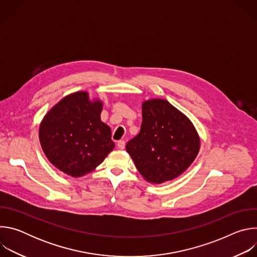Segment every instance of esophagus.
Instances as JSON below:
<instances>
[{
    "mask_svg": "<svg viewBox=\"0 0 257 257\" xmlns=\"http://www.w3.org/2000/svg\"><path fill=\"white\" fill-rule=\"evenodd\" d=\"M117 146H118V149L124 150V149H125V141H124V140H119V141L117 142Z\"/></svg>",
    "mask_w": 257,
    "mask_h": 257,
    "instance_id": "34e87169",
    "label": "esophagus"
}]
</instances>
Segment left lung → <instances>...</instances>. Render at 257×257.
Here are the masks:
<instances>
[{"label": "left lung", "mask_w": 257, "mask_h": 257, "mask_svg": "<svg viewBox=\"0 0 257 257\" xmlns=\"http://www.w3.org/2000/svg\"><path fill=\"white\" fill-rule=\"evenodd\" d=\"M126 151L145 180L161 184L192 164L199 137L185 115L168 100L157 98L143 102L140 132L127 142Z\"/></svg>", "instance_id": "obj_1"}]
</instances>
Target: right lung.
Instances as JSON below:
<instances>
[{
    "mask_svg": "<svg viewBox=\"0 0 257 257\" xmlns=\"http://www.w3.org/2000/svg\"><path fill=\"white\" fill-rule=\"evenodd\" d=\"M101 107L81 91L64 97L45 116L40 141L47 158L62 172L83 176L115 148L111 129L100 121Z\"/></svg>",
    "mask_w": 257,
    "mask_h": 257,
    "instance_id": "right-lung-1",
    "label": "right lung"
}]
</instances>
